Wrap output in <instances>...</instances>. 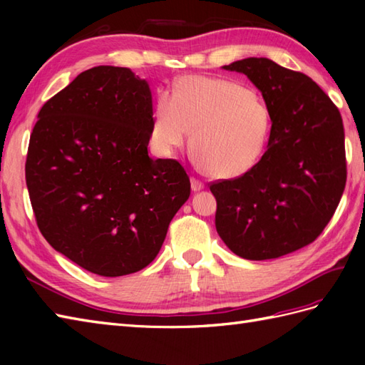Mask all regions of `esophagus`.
Here are the masks:
<instances>
[{
	"label": "esophagus",
	"instance_id": "esophagus-1",
	"mask_svg": "<svg viewBox=\"0 0 365 365\" xmlns=\"http://www.w3.org/2000/svg\"><path fill=\"white\" fill-rule=\"evenodd\" d=\"M191 188H192V191H200V190H204L205 188V185L199 180V178H196V177H192L191 178Z\"/></svg>",
	"mask_w": 365,
	"mask_h": 365
}]
</instances>
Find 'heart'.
<instances>
[{"label":"heart","instance_id":"b5f03b06","mask_svg":"<svg viewBox=\"0 0 365 365\" xmlns=\"http://www.w3.org/2000/svg\"><path fill=\"white\" fill-rule=\"evenodd\" d=\"M273 118L257 92L245 84L188 75L177 80L170 97L160 96L150 139L161 153H173L191 133V150L205 174L242 177L259 165L269 144Z\"/></svg>","mask_w":365,"mask_h":365}]
</instances>
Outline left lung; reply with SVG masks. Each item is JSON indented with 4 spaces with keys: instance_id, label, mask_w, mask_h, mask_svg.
I'll return each instance as SVG.
<instances>
[{
    "instance_id": "left-lung-1",
    "label": "left lung",
    "mask_w": 365,
    "mask_h": 365,
    "mask_svg": "<svg viewBox=\"0 0 365 365\" xmlns=\"http://www.w3.org/2000/svg\"><path fill=\"white\" fill-rule=\"evenodd\" d=\"M222 68L245 73L262 92L273 128L251 173L210 185L215 226L240 257L277 259L311 245L344 195L342 115L307 75L271 59L246 58Z\"/></svg>"
}]
</instances>
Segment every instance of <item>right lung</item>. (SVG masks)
<instances>
[{"instance_id": "add662e5", "label": "right lung", "mask_w": 365, "mask_h": 365, "mask_svg": "<svg viewBox=\"0 0 365 365\" xmlns=\"http://www.w3.org/2000/svg\"><path fill=\"white\" fill-rule=\"evenodd\" d=\"M26 187L38 230L91 273H136L157 257L190 177L177 160L149 157L152 92L130 68L80 73L38 111Z\"/></svg>"}]
</instances>
